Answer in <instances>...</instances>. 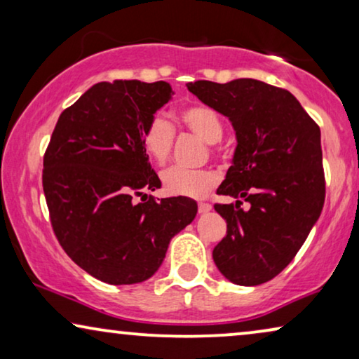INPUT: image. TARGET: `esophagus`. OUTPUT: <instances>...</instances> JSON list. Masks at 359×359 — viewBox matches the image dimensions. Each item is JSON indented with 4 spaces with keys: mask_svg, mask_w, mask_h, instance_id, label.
I'll list each match as a JSON object with an SVG mask.
<instances>
[{
    "mask_svg": "<svg viewBox=\"0 0 359 359\" xmlns=\"http://www.w3.org/2000/svg\"><path fill=\"white\" fill-rule=\"evenodd\" d=\"M210 209H212V205H210L209 203H199V204H198V210H199V214H205V212H209Z\"/></svg>",
    "mask_w": 359,
    "mask_h": 359,
    "instance_id": "1",
    "label": "esophagus"
}]
</instances>
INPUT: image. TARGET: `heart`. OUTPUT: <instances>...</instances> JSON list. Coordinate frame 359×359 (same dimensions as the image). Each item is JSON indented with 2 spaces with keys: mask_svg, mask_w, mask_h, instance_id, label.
Listing matches in <instances>:
<instances>
[{
  "mask_svg": "<svg viewBox=\"0 0 359 359\" xmlns=\"http://www.w3.org/2000/svg\"><path fill=\"white\" fill-rule=\"evenodd\" d=\"M178 122L191 134L208 142L210 155L219 156L224 124L217 111L205 104H191L178 112ZM140 144L151 163L165 166L171 158L175 145L173 126L163 117L154 116L140 132ZM217 175L210 170H186L180 166L166 170L161 176L166 193L193 199L208 196L217 184Z\"/></svg>",
  "mask_w": 359,
  "mask_h": 359,
  "instance_id": "b5f03b06",
  "label": "heart"
}]
</instances>
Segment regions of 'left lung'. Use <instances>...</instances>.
Returning <instances> with one entry per match:
<instances>
[{
	"mask_svg": "<svg viewBox=\"0 0 359 359\" xmlns=\"http://www.w3.org/2000/svg\"><path fill=\"white\" fill-rule=\"evenodd\" d=\"M188 90L227 116L237 134L233 165L217 189L237 203L214 205L227 222L215 266L229 281L258 286L292 262L322 212L320 127L287 90L252 78L199 80Z\"/></svg>",
	"mask_w": 359,
	"mask_h": 359,
	"instance_id": "8db88e82",
	"label": "left lung"
}]
</instances>
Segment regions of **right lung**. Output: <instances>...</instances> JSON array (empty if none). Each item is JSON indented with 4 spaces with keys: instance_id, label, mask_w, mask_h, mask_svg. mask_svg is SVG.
<instances>
[{
    "instance_id": "right-lung-1",
    "label": "right lung",
    "mask_w": 359,
    "mask_h": 359,
    "mask_svg": "<svg viewBox=\"0 0 359 359\" xmlns=\"http://www.w3.org/2000/svg\"><path fill=\"white\" fill-rule=\"evenodd\" d=\"M170 96L166 81L96 83L62 112L43 154L53 233L78 266L107 284L154 276L170 240L198 212L189 198L144 194L161 183L140 132Z\"/></svg>"
}]
</instances>
